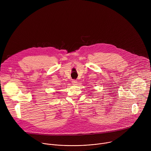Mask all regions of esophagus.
I'll list each match as a JSON object with an SVG mask.
<instances>
[{
	"mask_svg": "<svg viewBox=\"0 0 151 151\" xmlns=\"http://www.w3.org/2000/svg\"><path fill=\"white\" fill-rule=\"evenodd\" d=\"M72 82V83H73V84H76L77 82H78V81L76 80H75V79H73Z\"/></svg>",
	"mask_w": 151,
	"mask_h": 151,
	"instance_id": "esophagus-1",
	"label": "esophagus"
}]
</instances>
